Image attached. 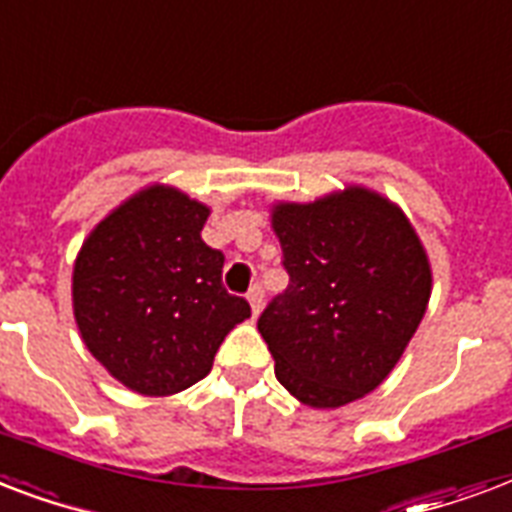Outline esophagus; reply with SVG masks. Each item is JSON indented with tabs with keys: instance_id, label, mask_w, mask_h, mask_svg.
<instances>
[{
	"instance_id": "34e87169",
	"label": "esophagus",
	"mask_w": 512,
	"mask_h": 512,
	"mask_svg": "<svg viewBox=\"0 0 512 512\" xmlns=\"http://www.w3.org/2000/svg\"><path fill=\"white\" fill-rule=\"evenodd\" d=\"M261 301H264V291H261V285H251V291H248V304H251L253 315H259L261 312Z\"/></svg>"
}]
</instances>
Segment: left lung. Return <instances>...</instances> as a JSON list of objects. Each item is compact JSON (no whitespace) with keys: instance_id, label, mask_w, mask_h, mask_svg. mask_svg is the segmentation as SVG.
<instances>
[{"instance_id":"8db88e82","label":"left lung","mask_w":512,"mask_h":512,"mask_svg":"<svg viewBox=\"0 0 512 512\" xmlns=\"http://www.w3.org/2000/svg\"><path fill=\"white\" fill-rule=\"evenodd\" d=\"M288 288L259 318L275 376L310 408L374 392L417 334L433 269L417 229L384 194L347 186L275 202Z\"/></svg>"}]
</instances>
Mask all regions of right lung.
<instances>
[{
	"label": "right lung",
	"mask_w": 512,
	"mask_h": 512,
	"mask_svg": "<svg viewBox=\"0 0 512 512\" xmlns=\"http://www.w3.org/2000/svg\"><path fill=\"white\" fill-rule=\"evenodd\" d=\"M211 208L152 184L85 237L71 275L79 336L138 395L162 398L208 376L224 336L251 318L221 285L224 253L202 243Z\"/></svg>",
	"instance_id": "1"
}]
</instances>
